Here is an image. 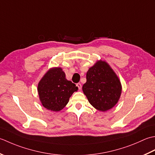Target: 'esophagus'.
Wrapping results in <instances>:
<instances>
[{
	"instance_id": "34e87169",
	"label": "esophagus",
	"mask_w": 155,
	"mask_h": 155,
	"mask_svg": "<svg viewBox=\"0 0 155 155\" xmlns=\"http://www.w3.org/2000/svg\"><path fill=\"white\" fill-rule=\"evenodd\" d=\"M76 86H78V87L79 88V90H81V84L80 83H78L76 84Z\"/></svg>"
}]
</instances>
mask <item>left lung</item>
I'll return each instance as SVG.
<instances>
[{"instance_id": "8db88e82", "label": "left lung", "mask_w": 155, "mask_h": 155, "mask_svg": "<svg viewBox=\"0 0 155 155\" xmlns=\"http://www.w3.org/2000/svg\"><path fill=\"white\" fill-rule=\"evenodd\" d=\"M82 90L91 106L105 112L118 102L122 85L108 63L100 60L88 69Z\"/></svg>"}]
</instances>
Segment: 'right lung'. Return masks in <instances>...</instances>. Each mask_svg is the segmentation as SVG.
<instances>
[{"label": "right lung", "mask_w": 155, "mask_h": 155, "mask_svg": "<svg viewBox=\"0 0 155 155\" xmlns=\"http://www.w3.org/2000/svg\"><path fill=\"white\" fill-rule=\"evenodd\" d=\"M78 87L65 78L61 68L49 69L38 84L39 100L44 108L53 112L61 110L67 105L69 97Z\"/></svg>", "instance_id": "add662e5"}]
</instances>
